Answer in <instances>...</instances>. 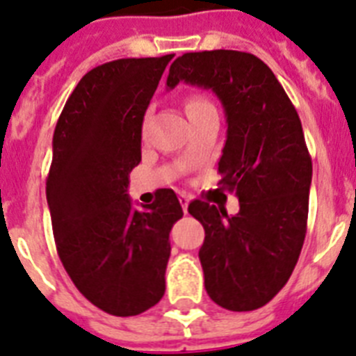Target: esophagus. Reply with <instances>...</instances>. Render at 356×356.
Masks as SVG:
<instances>
[{"label":"esophagus","mask_w":356,"mask_h":356,"mask_svg":"<svg viewBox=\"0 0 356 356\" xmlns=\"http://www.w3.org/2000/svg\"><path fill=\"white\" fill-rule=\"evenodd\" d=\"M179 202H181L184 213H186V211H188V204H190V197H188L186 193H179Z\"/></svg>","instance_id":"1"}]
</instances>
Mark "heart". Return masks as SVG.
<instances>
[{"instance_id":"1","label":"heart","mask_w":356,"mask_h":356,"mask_svg":"<svg viewBox=\"0 0 356 356\" xmlns=\"http://www.w3.org/2000/svg\"><path fill=\"white\" fill-rule=\"evenodd\" d=\"M206 106H211V104L208 103L204 97H201V95H192V97H188L186 103H184V108H186L188 115H192V113L199 112V110L206 108Z\"/></svg>"}]
</instances>
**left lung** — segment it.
<instances>
[{
    "label": "left lung",
    "mask_w": 356,
    "mask_h": 356,
    "mask_svg": "<svg viewBox=\"0 0 356 356\" xmlns=\"http://www.w3.org/2000/svg\"><path fill=\"white\" fill-rule=\"evenodd\" d=\"M179 81L215 92L228 137L219 184L238 197L237 215L206 201L188 211L204 228L199 250L206 291L229 312H253L284 288L307 229L312 157L298 113L264 61L238 50L188 52L170 67Z\"/></svg>",
    "instance_id": "obj_1"
}]
</instances>
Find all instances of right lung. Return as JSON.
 I'll use <instances>...</instances> for the list:
<instances>
[{
	"instance_id": "1",
	"label": "right lung",
	"mask_w": 356,
	"mask_h": 356,
	"mask_svg": "<svg viewBox=\"0 0 356 356\" xmlns=\"http://www.w3.org/2000/svg\"><path fill=\"white\" fill-rule=\"evenodd\" d=\"M172 58L92 68L54 130L47 201L58 255L83 297L115 316L139 315L163 298L170 229L183 217L168 188L145 210L127 193L141 163L143 118Z\"/></svg>"
}]
</instances>
